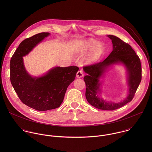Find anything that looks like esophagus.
<instances>
[{"instance_id": "1", "label": "esophagus", "mask_w": 152, "mask_h": 152, "mask_svg": "<svg viewBox=\"0 0 152 152\" xmlns=\"http://www.w3.org/2000/svg\"><path fill=\"white\" fill-rule=\"evenodd\" d=\"M84 76V74H83V71L82 70H80L77 72V77L78 78H80L81 77H83Z\"/></svg>"}]
</instances>
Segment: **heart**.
Instances as JSON below:
<instances>
[{"label":"heart","instance_id":"1","mask_svg":"<svg viewBox=\"0 0 152 152\" xmlns=\"http://www.w3.org/2000/svg\"><path fill=\"white\" fill-rule=\"evenodd\" d=\"M92 50L89 58V61H94L98 60L104 53V47L102 44L98 43L95 40H89L86 44L80 47L78 51L84 53L88 50Z\"/></svg>","mask_w":152,"mask_h":152}]
</instances>
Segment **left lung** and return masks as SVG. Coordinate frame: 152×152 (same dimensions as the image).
Returning a JSON list of instances; mask_svg holds the SVG:
<instances>
[{"label": "left lung", "mask_w": 152, "mask_h": 152, "mask_svg": "<svg viewBox=\"0 0 152 152\" xmlns=\"http://www.w3.org/2000/svg\"><path fill=\"white\" fill-rule=\"evenodd\" d=\"M108 36L112 40L113 51L104 61L83 66L87 74L84 80L86 86L87 101L96 108L113 110L122 107L133 99L142 80V66L139 56L129 44L115 36ZM119 62L122 63L127 68L130 94L127 98L121 103H107L98 96V94L100 92L99 80L107 67Z\"/></svg>", "instance_id": "obj_1"}]
</instances>
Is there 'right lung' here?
Instances as JSON below:
<instances>
[{
    "mask_svg": "<svg viewBox=\"0 0 152 152\" xmlns=\"http://www.w3.org/2000/svg\"><path fill=\"white\" fill-rule=\"evenodd\" d=\"M49 33H40L23 40L12 56L10 63L11 84L22 102L37 110L58 108L68 86L74 80L79 68L57 66L42 77L33 78L24 66L23 57L27 55Z\"/></svg>",
    "mask_w": 152,
    "mask_h": 152,
    "instance_id": "obj_1",
    "label": "right lung"
}]
</instances>
